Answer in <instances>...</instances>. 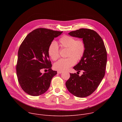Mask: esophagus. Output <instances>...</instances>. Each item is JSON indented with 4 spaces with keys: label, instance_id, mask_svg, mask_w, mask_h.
<instances>
[{
    "label": "esophagus",
    "instance_id": "34e87169",
    "mask_svg": "<svg viewBox=\"0 0 122 122\" xmlns=\"http://www.w3.org/2000/svg\"><path fill=\"white\" fill-rule=\"evenodd\" d=\"M62 73V71H57V73H58V74H61V73Z\"/></svg>",
    "mask_w": 122,
    "mask_h": 122
}]
</instances>
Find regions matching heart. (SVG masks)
<instances>
[{
    "label": "heart",
    "instance_id": "heart-1",
    "mask_svg": "<svg viewBox=\"0 0 122 122\" xmlns=\"http://www.w3.org/2000/svg\"><path fill=\"white\" fill-rule=\"evenodd\" d=\"M61 47L67 48L66 58H62L55 63L54 68L59 71H67L71 66L76 63V60L78 61L83 56L85 46L84 43L81 40H77L72 37L64 35L59 40ZM48 53L53 60H57L59 56V48L57 43L52 41L49 46Z\"/></svg>",
    "mask_w": 122,
    "mask_h": 122
}]
</instances>
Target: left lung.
Wrapping results in <instances>:
<instances>
[{"label": "left lung", "instance_id": "8db88e82", "mask_svg": "<svg viewBox=\"0 0 122 122\" xmlns=\"http://www.w3.org/2000/svg\"><path fill=\"white\" fill-rule=\"evenodd\" d=\"M69 35L82 39L85 49L80 61L73 67L82 74L70 73L66 85L68 91L79 97H85L92 94L97 88L104 77L107 56L104 42L95 31L81 28L68 33Z\"/></svg>", "mask_w": 122, "mask_h": 122}]
</instances>
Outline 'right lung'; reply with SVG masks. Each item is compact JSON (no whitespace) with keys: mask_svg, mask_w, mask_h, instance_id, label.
Wrapping results in <instances>:
<instances>
[{"mask_svg":"<svg viewBox=\"0 0 122 122\" xmlns=\"http://www.w3.org/2000/svg\"><path fill=\"white\" fill-rule=\"evenodd\" d=\"M62 32L46 28L36 29L27 35L20 45L16 73L21 88L27 94L38 96L49 89L57 71L51 70L48 49L54 38ZM42 68L48 69V72L41 74L40 71Z\"/></svg>","mask_w":122,"mask_h":122,"instance_id":"add662e5","label":"right lung"}]
</instances>
